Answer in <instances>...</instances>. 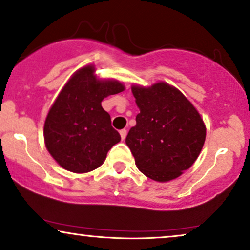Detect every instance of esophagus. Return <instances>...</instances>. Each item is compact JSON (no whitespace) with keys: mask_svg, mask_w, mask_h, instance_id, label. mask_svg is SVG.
Segmentation results:
<instances>
[{"mask_svg":"<svg viewBox=\"0 0 250 250\" xmlns=\"http://www.w3.org/2000/svg\"><path fill=\"white\" fill-rule=\"evenodd\" d=\"M119 134H121L122 140H125L126 135H127V131H126V129H121V131H119Z\"/></svg>","mask_w":250,"mask_h":250,"instance_id":"1","label":"esophagus"}]
</instances>
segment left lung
<instances>
[{"label": "left lung", "mask_w": 250, "mask_h": 250, "mask_svg": "<svg viewBox=\"0 0 250 250\" xmlns=\"http://www.w3.org/2000/svg\"><path fill=\"white\" fill-rule=\"evenodd\" d=\"M140 112L126 145L145 176L165 183L192 167L206 141L200 113L180 90L165 83L132 86Z\"/></svg>", "instance_id": "1"}]
</instances>
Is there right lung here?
Segmentation results:
<instances>
[{
  "label": "right lung",
  "instance_id": "obj_1",
  "mask_svg": "<svg viewBox=\"0 0 250 250\" xmlns=\"http://www.w3.org/2000/svg\"><path fill=\"white\" fill-rule=\"evenodd\" d=\"M94 72L93 65L78 70L58 94L44 122L48 151L62 167L74 173L95 170L121 141L101 102L125 88L117 80L97 79Z\"/></svg>",
  "mask_w": 250,
  "mask_h": 250
}]
</instances>
